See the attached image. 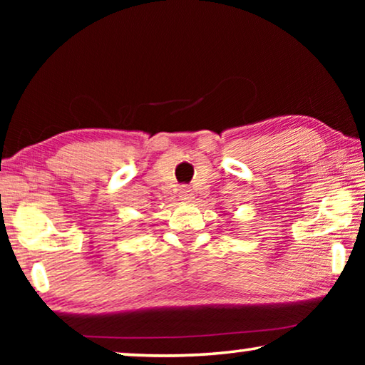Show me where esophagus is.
<instances>
[{
  "label": "esophagus",
  "instance_id": "esophagus-1",
  "mask_svg": "<svg viewBox=\"0 0 365 365\" xmlns=\"http://www.w3.org/2000/svg\"><path fill=\"white\" fill-rule=\"evenodd\" d=\"M178 197H180L183 202H191V200H193V191L187 187H182L178 190Z\"/></svg>",
  "mask_w": 365,
  "mask_h": 365
}]
</instances>
